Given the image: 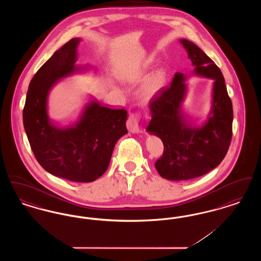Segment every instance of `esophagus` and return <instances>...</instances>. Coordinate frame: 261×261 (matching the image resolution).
Segmentation results:
<instances>
[{
    "instance_id": "obj_1",
    "label": "esophagus",
    "mask_w": 261,
    "mask_h": 261,
    "mask_svg": "<svg viewBox=\"0 0 261 261\" xmlns=\"http://www.w3.org/2000/svg\"><path fill=\"white\" fill-rule=\"evenodd\" d=\"M126 126L128 130L132 133H139L141 132L140 128V119L137 113H130L126 122Z\"/></svg>"
}]
</instances>
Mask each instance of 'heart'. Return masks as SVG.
Here are the masks:
<instances>
[{
    "label": "heart",
    "instance_id": "obj_1",
    "mask_svg": "<svg viewBox=\"0 0 261 261\" xmlns=\"http://www.w3.org/2000/svg\"><path fill=\"white\" fill-rule=\"evenodd\" d=\"M166 82V72L160 69L152 75L140 90V95L144 99H149L153 97L160 90H162Z\"/></svg>",
    "mask_w": 261,
    "mask_h": 261
}]
</instances>
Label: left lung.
Instances as JSON below:
<instances>
[{
    "instance_id": "left-lung-1",
    "label": "left lung",
    "mask_w": 261,
    "mask_h": 261,
    "mask_svg": "<svg viewBox=\"0 0 261 261\" xmlns=\"http://www.w3.org/2000/svg\"><path fill=\"white\" fill-rule=\"evenodd\" d=\"M197 74L212 78L213 100L203 122L188 120L181 112L186 85L182 73L174 75L168 87L162 88L149 102L150 134L160 137L163 153L154 166L168 180L184 181L210 172L223 161L232 140L233 107L219 67L193 42L182 39Z\"/></svg>"
}]
</instances>
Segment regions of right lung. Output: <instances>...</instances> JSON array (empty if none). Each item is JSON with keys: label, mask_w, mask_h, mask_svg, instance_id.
<instances>
[{"label": "right lung", "mask_w": 261, "mask_h": 261, "mask_svg": "<svg viewBox=\"0 0 261 261\" xmlns=\"http://www.w3.org/2000/svg\"><path fill=\"white\" fill-rule=\"evenodd\" d=\"M80 39L57 50L32 78L27 91L23 125L31 149L49 173L72 182H93L105 173L117 140L127 133V112L92 102L74 120L57 123L47 113V98L60 78L75 65Z\"/></svg>", "instance_id": "right-lung-1"}]
</instances>
